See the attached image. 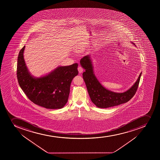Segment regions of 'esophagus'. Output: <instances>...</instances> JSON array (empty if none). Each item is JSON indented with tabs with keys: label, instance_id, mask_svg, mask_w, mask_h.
I'll list each match as a JSON object with an SVG mask.
<instances>
[{
	"label": "esophagus",
	"instance_id": "esophagus-1",
	"mask_svg": "<svg viewBox=\"0 0 160 160\" xmlns=\"http://www.w3.org/2000/svg\"><path fill=\"white\" fill-rule=\"evenodd\" d=\"M78 71H79V73H81L82 72L83 70V68H82L81 66L78 67Z\"/></svg>",
	"mask_w": 160,
	"mask_h": 160
}]
</instances>
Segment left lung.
<instances>
[{"label": "left lung", "instance_id": "left-lung-1", "mask_svg": "<svg viewBox=\"0 0 160 160\" xmlns=\"http://www.w3.org/2000/svg\"><path fill=\"white\" fill-rule=\"evenodd\" d=\"M80 64L86 70L83 73V78L86 83L89 96L92 102L98 108H111L126 103L136 93L142 72L140 73L135 84L128 90L123 93H116L105 89L95 77L90 56H86L81 58Z\"/></svg>", "mask_w": 160, "mask_h": 160}]
</instances>
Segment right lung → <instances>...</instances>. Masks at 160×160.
Returning a JSON list of instances; mask_svg holds the SVG:
<instances>
[{
  "instance_id": "1",
  "label": "right lung",
  "mask_w": 160,
  "mask_h": 160,
  "mask_svg": "<svg viewBox=\"0 0 160 160\" xmlns=\"http://www.w3.org/2000/svg\"><path fill=\"white\" fill-rule=\"evenodd\" d=\"M25 46L19 52L17 76L19 86L33 103L48 109H60L68 101L73 78L78 74V63L57 67L49 74L34 77L23 58Z\"/></svg>"
}]
</instances>
